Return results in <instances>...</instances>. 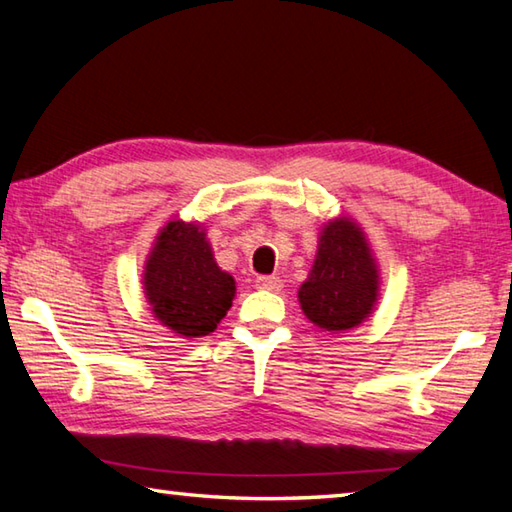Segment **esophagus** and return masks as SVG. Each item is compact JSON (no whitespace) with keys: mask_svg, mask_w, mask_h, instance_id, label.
Returning a JSON list of instances; mask_svg holds the SVG:
<instances>
[{"mask_svg":"<svg viewBox=\"0 0 512 512\" xmlns=\"http://www.w3.org/2000/svg\"><path fill=\"white\" fill-rule=\"evenodd\" d=\"M257 288H264V291H280L282 280L275 275H262L257 277Z\"/></svg>","mask_w":512,"mask_h":512,"instance_id":"esophagus-1","label":"esophagus"}]
</instances>
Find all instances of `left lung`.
<instances>
[{"mask_svg":"<svg viewBox=\"0 0 512 512\" xmlns=\"http://www.w3.org/2000/svg\"><path fill=\"white\" fill-rule=\"evenodd\" d=\"M297 297L306 318L324 331H349L369 318L378 300V266L356 221L338 217L324 224Z\"/></svg>","mask_w":512,"mask_h":512,"instance_id":"obj_1","label":"left lung"}]
</instances>
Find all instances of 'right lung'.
<instances>
[{
    "label": "right lung",
    "instance_id": "1",
    "mask_svg": "<svg viewBox=\"0 0 512 512\" xmlns=\"http://www.w3.org/2000/svg\"><path fill=\"white\" fill-rule=\"evenodd\" d=\"M145 297L156 320L183 338L217 329L235 297V280L221 271L199 224L167 221L143 273Z\"/></svg>",
    "mask_w": 512,
    "mask_h": 512
}]
</instances>
